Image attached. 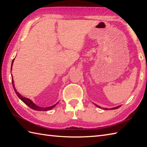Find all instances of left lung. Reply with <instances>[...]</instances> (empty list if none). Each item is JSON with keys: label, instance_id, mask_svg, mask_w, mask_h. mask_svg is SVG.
<instances>
[{"label": "left lung", "instance_id": "obj_1", "mask_svg": "<svg viewBox=\"0 0 147 147\" xmlns=\"http://www.w3.org/2000/svg\"><path fill=\"white\" fill-rule=\"evenodd\" d=\"M96 106H97L98 107H99V108H100V107H99V106H98V105H96ZM121 107V105H119V106H117V107H114V108H112V109H109V110H112V109H117V108H119V107ZM105 109V110H109L108 109Z\"/></svg>", "mask_w": 147, "mask_h": 147}]
</instances>
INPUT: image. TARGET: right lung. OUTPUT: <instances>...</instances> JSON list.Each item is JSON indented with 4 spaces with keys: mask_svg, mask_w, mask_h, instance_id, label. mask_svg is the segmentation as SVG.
<instances>
[{
    "mask_svg": "<svg viewBox=\"0 0 147 147\" xmlns=\"http://www.w3.org/2000/svg\"><path fill=\"white\" fill-rule=\"evenodd\" d=\"M14 59L12 60V64H11V70H12V64H13V62H14ZM12 76V75H11ZM12 86H13V88H14V92H16V95H18V96L19 98H20L22 101H23L24 104H25L26 105H27L28 107H30L31 109H33V110H35V111H49L51 110V109L54 108L55 107L56 104H55V105H52V106H50V107H39V106L36 105V104H34V103L29 98H27L26 97H24V96H22L20 93H19L18 92L16 89L15 86H14V80H13V78H12Z\"/></svg>",
    "mask_w": 147,
    "mask_h": 147,
    "instance_id": "add662e5",
    "label": "right lung"
}]
</instances>
